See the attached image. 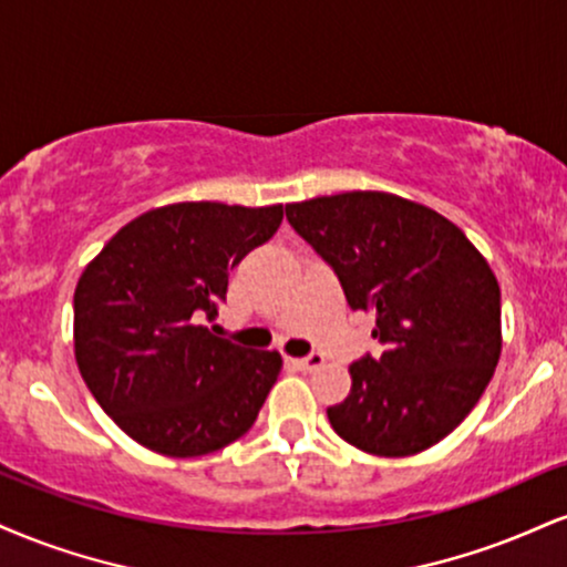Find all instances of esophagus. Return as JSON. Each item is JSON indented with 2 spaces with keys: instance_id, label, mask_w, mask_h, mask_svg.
<instances>
[{
  "instance_id": "esophagus-1",
  "label": "esophagus",
  "mask_w": 567,
  "mask_h": 567,
  "mask_svg": "<svg viewBox=\"0 0 567 567\" xmlns=\"http://www.w3.org/2000/svg\"><path fill=\"white\" fill-rule=\"evenodd\" d=\"M296 364L301 367V370L311 372V370H317V367H322V364H324V353H319V351H311V353H306V357L296 359Z\"/></svg>"
}]
</instances>
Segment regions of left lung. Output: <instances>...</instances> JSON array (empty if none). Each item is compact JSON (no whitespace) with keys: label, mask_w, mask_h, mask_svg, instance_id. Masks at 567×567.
Wrapping results in <instances>:
<instances>
[{"label":"left lung","mask_w":567,"mask_h":567,"mask_svg":"<svg viewBox=\"0 0 567 567\" xmlns=\"http://www.w3.org/2000/svg\"><path fill=\"white\" fill-rule=\"evenodd\" d=\"M290 227L336 271L353 311H374L380 357L351 364L332 431L378 456H409L473 412L502 353V292L465 231L388 193L285 206Z\"/></svg>","instance_id":"8db88e82"}]
</instances>
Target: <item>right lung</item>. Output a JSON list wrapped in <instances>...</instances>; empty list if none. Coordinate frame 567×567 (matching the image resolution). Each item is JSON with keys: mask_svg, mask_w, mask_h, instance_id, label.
I'll return each mask as SVG.
<instances>
[{"mask_svg": "<svg viewBox=\"0 0 567 567\" xmlns=\"http://www.w3.org/2000/svg\"><path fill=\"white\" fill-rule=\"evenodd\" d=\"M282 224V206L176 203L128 221L73 296L81 378L107 417L166 456H200L254 427L277 351L218 338L229 271Z\"/></svg>", "mask_w": 567, "mask_h": 567, "instance_id": "right-lung-1", "label": "right lung"}]
</instances>
